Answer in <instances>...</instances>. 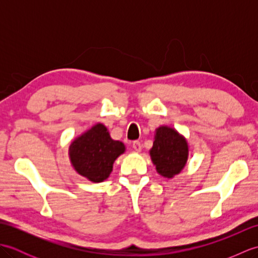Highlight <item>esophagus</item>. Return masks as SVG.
<instances>
[{
	"instance_id": "obj_1",
	"label": "esophagus",
	"mask_w": 258,
	"mask_h": 258,
	"mask_svg": "<svg viewBox=\"0 0 258 258\" xmlns=\"http://www.w3.org/2000/svg\"><path fill=\"white\" fill-rule=\"evenodd\" d=\"M132 147H133V150L136 151V152L142 151V144H141V142H139V141H134L133 144H132Z\"/></svg>"
}]
</instances>
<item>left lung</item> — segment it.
I'll return each mask as SVG.
<instances>
[{
  "mask_svg": "<svg viewBox=\"0 0 258 258\" xmlns=\"http://www.w3.org/2000/svg\"><path fill=\"white\" fill-rule=\"evenodd\" d=\"M188 152L187 140L176 130L167 125L155 130L150 156L161 176L173 178L182 172L188 160Z\"/></svg>",
  "mask_w": 258,
  "mask_h": 258,
  "instance_id": "8db88e82",
  "label": "left lung"
}]
</instances>
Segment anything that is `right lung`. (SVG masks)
<instances>
[{"instance_id": "right-lung-1", "label": "right lung", "mask_w": 258, "mask_h": 258, "mask_svg": "<svg viewBox=\"0 0 258 258\" xmlns=\"http://www.w3.org/2000/svg\"><path fill=\"white\" fill-rule=\"evenodd\" d=\"M125 151V145L111 138L105 125L96 123L72 141L69 157L76 173L90 182L101 183L109 176L115 160Z\"/></svg>"}]
</instances>
